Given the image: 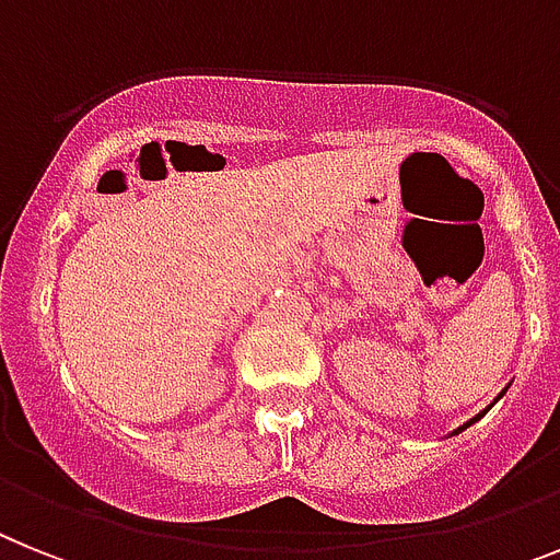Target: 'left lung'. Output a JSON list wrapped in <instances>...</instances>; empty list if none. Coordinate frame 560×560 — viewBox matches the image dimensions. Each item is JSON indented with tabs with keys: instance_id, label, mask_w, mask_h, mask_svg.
Returning a JSON list of instances; mask_svg holds the SVG:
<instances>
[{
	"instance_id": "1",
	"label": "left lung",
	"mask_w": 560,
	"mask_h": 560,
	"mask_svg": "<svg viewBox=\"0 0 560 560\" xmlns=\"http://www.w3.org/2000/svg\"><path fill=\"white\" fill-rule=\"evenodd\" d=\"M506 389H510V386H506ZM506 389H503V392H501V395H498V397H495V400H501V397H503V395H506ZM495 400H492V404H495ZM487 412H489V406H487V409H483V412H478V415H475V418H469V420H466L464 427H457V429H455V432H452V435H460V432H464V429H469V427H472L475 420H480V418H483V415H487Z\"/></svg>"
}]
</instances>
